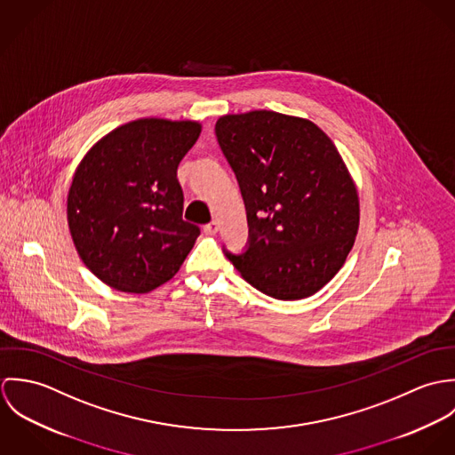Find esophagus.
I'll return each instance as SVG.
<instances>
[{
  "mask_svg": "<svg viewBox=\"0 0 455 455\" xmlns=\"http://www.w3.org/2000/svg\"><path fill=\"white\" fill-rule=\"evenodd\" d=\"M203 229H204V233H206V235H215V233L219 231V222H215V220H213V222L206 224Z\"/></svg>",
  "mask_w": 455,
  "mask_h": 455,
  "instance_id": "obj_1",
  "label": "esophagus"
}]
</instances>
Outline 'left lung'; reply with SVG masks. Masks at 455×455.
Segmentation results:
<instances>
[{
  "mask_svg": "<svg viewBox=\"0 0 455 455\" xmlns=\"http://www.w3.org/2000/svg\"><path fill=\"white\" fill-rule=\"evenodd\" d=\"M247 206L251 245L228 259L262 294L296 301L345 264L359 229L355 182L332 140L308 119L273 110L215 124Z\"/></svg>",
  "mask_w": 455,
  "mask_h": 455,
  "instance_id": "8db88e82",
  "label": "left lung"
}]
</instances>
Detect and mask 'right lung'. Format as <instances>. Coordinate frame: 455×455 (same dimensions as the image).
<instances>
[{
  "mask_svg": "<svg viewBox=\"0 0 455 455\" xmlns=\"http://www.w3.org/2000/svg\"><path fill=\"white\" fill-rule=\"evenodd\" d=\"M197 121L143 117L100 138L78 163L66 217L82 262L108 287L145 294L180 269L199 228L182 220L177 179Z\"/></svg>",
  "mask_w": 455,
  "mask_h": 455,
  "instance_id": "right-lung-1",
  "label": "right lung"
}]
</instances>
